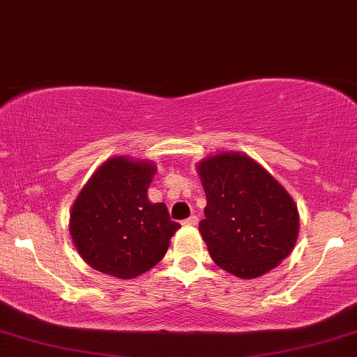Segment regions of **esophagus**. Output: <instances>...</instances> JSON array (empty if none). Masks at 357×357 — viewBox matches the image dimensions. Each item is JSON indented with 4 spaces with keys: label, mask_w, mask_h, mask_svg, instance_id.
<instances>
[{
    "label": "esophagus",
    "mask_w": 357,
    "mask_h": 357,
    "mask_svg": "<svg viewBox=\"0 0 357 357\" xmlns=\"http://www.w3.org/2000/svg\"><path fill=\"white\" fill-rule=\"evenodd\" d=\"M197 223H199V218H197L195 215H192V217H188V218L183 220L182 225H185V227H195Z\"/></svg>",
    "instance_id": "obj_1"
}]
</instances>
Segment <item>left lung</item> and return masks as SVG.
I'll use <instances>...</instances> for the list:
<instances>
[{"mask_svg": "<svg viewBox=\"0 0 357 357\" xmlns=\"http://www.w3.org/2000/svg\"><path fill=\"white\" fill-rule=\"evenodd\" d=\"M206 206L199 230L213 261L240 278H257L291 253L298 208L288 192L243 153H218L199 165Z\"/></svg>", "mask_w": 357, "mask_h": 357, "instance_id": "1", "label": "left lung"}]
</instances>
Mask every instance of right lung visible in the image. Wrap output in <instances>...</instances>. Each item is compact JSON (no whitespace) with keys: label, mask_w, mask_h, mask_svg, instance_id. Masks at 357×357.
Masks as SVG:
<instances>
[{"label":"right lung","mask_w":357,"mask_h":357,"mask_svg":"<svg viewBox=\"0 0 357 357\" xmlns=\"http://www.w3.org/2000/svg\"><path fill=\"white\" fill-rule=\"evenodd\" d=\"M149 162L109 158L74 202L71 236L87 265L121 280L135 278L164 258L180 225L165 204H152Z\"/></svg>","instance_id":"obj_1"}]
</instances>
